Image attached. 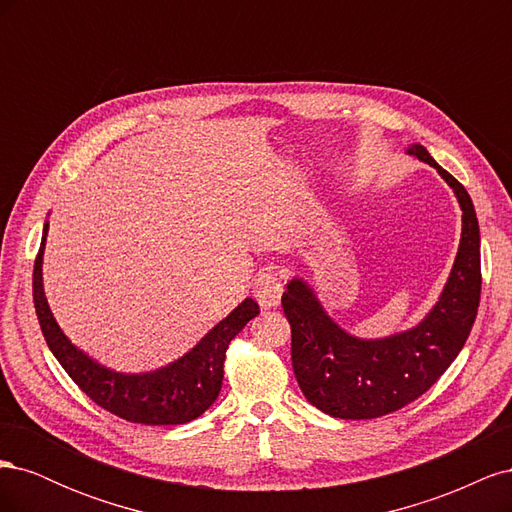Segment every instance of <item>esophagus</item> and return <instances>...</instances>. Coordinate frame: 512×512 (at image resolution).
I'll use <instances>...</instances> for the list:
<instances>
[{
    "label": "esophagus",
    "mask_w": 512,
    "mask_h": 512,
    "mask_svg": "<svg viewBox=\"0 0 512 512\" xmlns=\"http://www.w3.org/2000/svg\"><path fill=\"white\" fill-rule=\"evenodd\" d=\"M282 282L280 277H277L273 271H260L258 277L254 280V297L256 301L260 303V307H275L280 305V299H282Z\"/></svg>",
    "instance_id": "esophagus-1"
}]
</instances>
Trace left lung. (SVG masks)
<instances>
[{
	"label": "left lung",
	"instance_id": "left-lung-1",
	"mask_svg": "<svg viewBox=\"0 0 512 512\" xmlns=\"http://www.w3.org/2000/svg\"><path fill=\"white\" fill-rule=\"evenodd\" d=\"M408 153L438 170L463 211L453 271L425 320L391 337L359 339L324 312L314 290L299 277L282 294L294 376L309 404L335 418H378L412 404L457 359L476 320L483 280L472 198L423 145H410Z\"/></svg>",
	"mask_w": 512,
	"mask_h": 512
}]
</instances>
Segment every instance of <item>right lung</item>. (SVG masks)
Instances as JSON below:
<instances>
[{
  "label": "right lung",
  "instance_id": "1",
  "mask_svg": "<svg viewBox=\"0 0 512 512\" xmlns=\"http://www.w3.org/2000/svg\"><path fill=\"white\" fill-rule=\"evenodd\" d=\"M46 232L49 224H44L34 262V305L46 344L76 386L100 408L141 425H183L209 410L222 389L228 344L260 314L258 303L245 299L179 361L147 374H119L76 348L53 318L42 288Z\"/></svg>",
  "mask_w": 512,
  "mask_h": 512
}]
</instances>
